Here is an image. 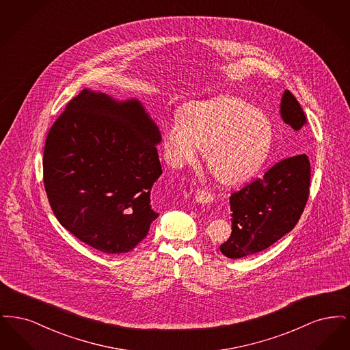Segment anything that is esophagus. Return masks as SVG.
I'll use <instances>...</instances> for the list:
<instances>
[{"label":"esophagus","mask_w":350,"mask_h":350,"mask_svg":"<svg viewBox=\"0 0 350 350\" xmlns=\"http://www.w3.org/2000/svg\"><path fill=\"white\" fill-rule=\"evenodd\" d=\"M194 196H196V200L200 202V203H210V202H213V200H214L211 193H208L206 190H200V189L196 190Z\"/></svg>","instance_id":"esophagus-1"}]
</instances>
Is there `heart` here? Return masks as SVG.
<instances>
[{
	"label": "heart",
	"instance_id": "obj_1",
	"mask_svg": "<svg viewBox=\"0 0 350 350\" xmlns=\"http://www.w3.org/2000/svg\"><path fill=\"white\" fill-rule=\"evenodd\" d=\"M273 142L270 120L234 97L189 103L163 130L167 163L183 167L194 163L200 148L206 167L224 185L250 180L267 160Z\"/></svg>",
	"mask_w": 350,
	"mask_h": 350
}]
</instances>
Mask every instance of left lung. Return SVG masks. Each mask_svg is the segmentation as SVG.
I'll use <instances>...</instances> for the list:
<instances>
[{
	"label": "left lung",
	"mask_w": 350,
	"mask_h": 350,
	"mask_svg": "<svg viewBox=\"0 0 350 350\" xmlns=\"http://www.w3.org/2000/svg\"><path fill=\"white\" fill-rule=\"evenodd\" d=\"M281 118L294 131L307 123L299 102L284 90ZM311 167L307 154L287 157L270 167L262 178L245 185L230 197L232 232L220 245L228 258L262 252L290 232L298 223L310 194Z\"/></svg>",
	"instance_id": "8db88e82"
}]
</instances>
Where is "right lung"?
<instances>
[{
	"label": "right lung",
	"instance_id": "obj_1",
	"mask_svg": "<svg viewBox=\"0 0 350 350\" xmlns=\"http://www.w3.org/2000/svg\"><path fill=\"white\" fill-rule=\"evenodd\" d=\"M161 133L139 100L83 89L51 127L44 189L60 224L109 254L133 250L159 217L150 191L163 173Z\"/></svg>",
	"mask_w": 350,
	"mask_h": 350
}]
</instances>
